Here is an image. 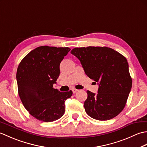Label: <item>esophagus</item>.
<instances>
[{
    "mask_svg": "<svg viewBox=\"0 0 147 147\" xmlns=\"http://www.w3.org/2000/svg\"><path fill=\"white\" fill-rule=\"evenodd\" d=\"M72 92H73V93H76V92H78V90H76L75 88H73V89H72Z\"/></svg>",
    "mask_w": 147,
    "mask_h": 147,
    "instance_id": "1",
    "label": "esophagus"
}]
</instances>
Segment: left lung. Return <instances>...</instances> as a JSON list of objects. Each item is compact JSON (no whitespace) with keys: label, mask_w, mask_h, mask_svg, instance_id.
<instances>
[{"label":"left lung","mask_w":147,"mask_h":147,"mask_svg":"<svg viewBox=\"0 0 147 147\" xmlns=\"http://www.w3.org/2000/svg\"><path fill=\"white\" fill-rule=\"evenodd\" d=\"M71 53L78 58L86 75L99 83L96 95L86 92V114L99 121L116 117L125 107L132 86L126 58L107 47L74 48Z\"/></svg>","instance_id":"obj_1"}]
</instances>
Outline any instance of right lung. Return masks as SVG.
Returning <instances> with one entry per match:
<instances>
[{
  "label": "right lung",
  "mask_w": 147,
  "mask_h": 147,
  "mask_svg": "<svg viewBox=\"0 0 147 147\" xmlns=\"http://www.w3.org/2000/svg\"><path fill=\"white\" fill-rule=\"evenodd\" d=\"M70 50L40 46L29 52L18 65L19 96L24 107L38 121L52 122L64 114V102L73 92H61L53 85L60 74V63Z\"/></svg>",
  "instance_id": "obj_1"
}]
</instances>
